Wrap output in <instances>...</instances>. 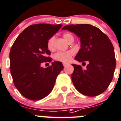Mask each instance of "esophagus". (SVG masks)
Returning <instances> with one entry per match:
<instances>
[{"instance_id": "1", "label": "esophagus", "mask_w": 121, "mask_h": 121, "mask_svg": "<svg viewBox=\"0 0 121 121\" xmlns=\"http://www.w3.org/2000/svg\"><path fill=\"white\" fill-rule=\"evenodd\" d=\"M68 65H69V64H67V63H63V65H64V67H65L67 66Z\"/></svg>"}]
</instances>
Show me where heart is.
<instances>
[{
	"label": "heart",
	"instance_id": "heart-1",
	"mask_svg": "<svg viewBox=\"0 0 121 121\" xmlns=\"http://www.w3.org/2000/svg\"><path fill=\"white\" fill-rule=\"evenodd\" d=\"M63 38L67 43L70 41L71 38H73L72 35L70 33H65L63 34ZM55 37H52L48 40L47 48L50 51H52L54 49V44ZM74 52L72 50L65 51V52H58L54 55V59L62 63H69L72 58L73 56Z\"/></svg>",
	"mask_w": 121,
	"mask_h": 121
}]
</instances>
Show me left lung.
Segmentation results:
<instances>
[{"label": "left lung", "mask_w": 121, "mask_h": 121, "mask_svg": "<svg viewBox=\"0 0 121 121\" xmlns=\"http://www.w3.org/2000/svg\"><path fill=\"white\" fill-rule=\"evenodd\" d=\"M62 29L73 32L80 39L81 48L74 59L89 63L86 69L72 64L71 79L76 89L87 96L102 93L112 82L116 67L114 48L110 39L99 28L89 24L69 25Z\"/></svg>", "instance_id": "obj_1"}]
</instances>
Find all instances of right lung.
<instances>
[{
	"label": "right lung",
	"instance_id": "obj_1",
	"mask_svg": "<svg viewBox=\"0 0 121 121\" xmlns=\"http://www.w3.org/2000/svg\"><path fill=\"white\" fill-rule=\"evenodd\" d=\"M62 25L38 23L22 31L12 46L9 54L10 73L19 92L26 98L38 100L52 91L58 74L63 69L61 62L54 61L47 68L42 63L52 61L47 41Z\"/></svg>",
	"mask_w": 121,
	"mask_h": 121
}]
</instances>
